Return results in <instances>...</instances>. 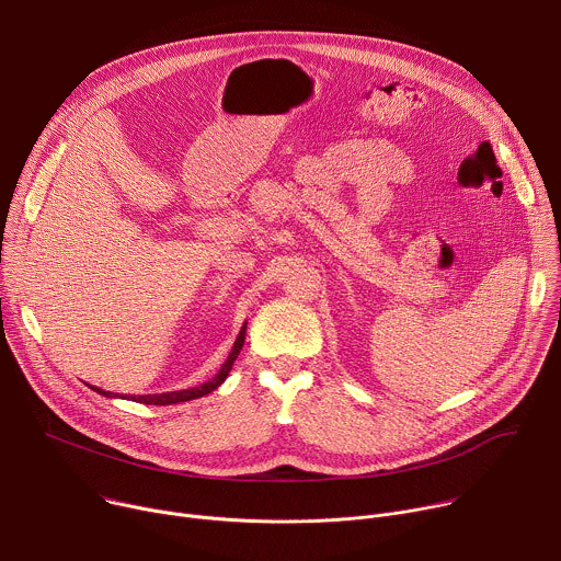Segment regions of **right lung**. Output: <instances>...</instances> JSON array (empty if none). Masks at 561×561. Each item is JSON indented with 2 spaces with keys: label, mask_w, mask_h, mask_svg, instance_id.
I'll use <instances>...</instances> for the list:
<instances>
[{
  "label": "right lung",
  "mask_w": 561,
  "mask_h": 561,
  "mask_svg": "<svg viewBox=\"0 0 561 561\" xmlns=\"http://www.w3.org/2000/svg\"><path fill=\"white\" fill-rule=\"evenodd\" d=\"M244 340H247V324L242 327V331H239V335H237V340H234V344H232V348H230L226 362L221 364L219 373H217L213 379H208V381H204V383H199V386H193V388H184V390L154 392V394H130V399H133V402L150 404V407H171V404H180V402H191V399H197V397H204V394L213 392L217 386H221V383L226 381V377H228V373H230V368H232V364H234L239 351H242V346H244ZM91 388H93L95 392L104 394V397H119L117 392L102 390V388H98V386H91ZM122 399H124V394H122Z\"/></svg>",
  "instance_id": "right-lung-1"
}]
</instances>
